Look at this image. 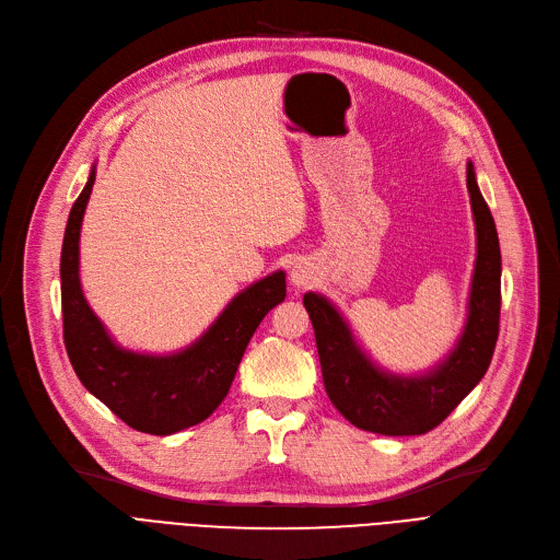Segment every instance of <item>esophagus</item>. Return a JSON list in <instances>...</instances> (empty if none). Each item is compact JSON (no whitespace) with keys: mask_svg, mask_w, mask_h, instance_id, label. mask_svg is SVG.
<instances>
[{"mask_svg":"<svg viewBox=\"0 0 560 560\" xmlns=\"http://www.w3.org/2000/svg\"><path fill=\"white\" fill-rule=\"evenodd\" d=\"M313 279H315V275H313L311 262L298 260L295 265H292V270H290V283H292V285H295V288H304V285L313 283Z\"/></svg>","mask_w":560,"mask_h":560,"instance_id":"34e87169","label":"esophagus"}]
</instances>
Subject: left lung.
<instances>
[{
    "label": "left lung",
    "instance_id": "obj_1",
    "mask_svg": "<svg viewBox=\"0 0 560 560\" xmlns=\"http://www.w3.org/2000/svg\"><path fill=\"white\" fill-rule=\"evenodd\" d=\"M467 190L477 224V260L467 319L445 361L435 363L429 372L404 376L381 370L325 295H304L327 395L340 413L363 431L422 435L435 429L475 390L492 361L502 308V252L492 213L477 186L472 161L467 163Z\"/></svg>",
    "mask_w": 560,
    "mask_h": 560
}]
</instances>
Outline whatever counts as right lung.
Masks as SVG:
<instances>
[{
    "instance_id": "1",
    "label": "right lung",
    "mask_w": 560,
    "mask_h": 560,
    "mask_svg": "<svg viewBox=\"0 0 560 560\" xmlns=\"http://www.w3.org/2000/svg\"><path fill=\"white\" fill-rule=\"evenodd\" d=\"M95 184V165L77 197L61 252L63 338L70 363L88 393L136 431L170 435L209 418L226 397L245 349L277 304L285 272L277 270L235 295L192 345L174 354H138L117 345L88 306L79 281V235Z\"/></svg>"
}]
</instances>
